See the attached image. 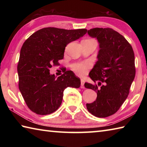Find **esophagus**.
<instances>
[{
	"label": "esophagus",
	"mask_w": 147,
	"mask_h": 147,
	"mask_svg": "<svg viewBox=\"0 0 147 147\" xmlns=\"http://www.w3.org/2000/svg\"><path fill=\"white\" fill-rule=\"evenodd\" d=\"M81 88H84V80L83 79H81V86H80Z\"/></svg>",
	"instance_id": "34e87169"
}]
</instances>
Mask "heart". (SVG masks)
I'll return each instance as SVG.
<instances>
[{"label": "heart", "mask_w": 147, "mask_h": 147, "mask_svg": "<svg viewBox=\"0 0 147 147\" xmlns=\"http://www.w3.org/2000/svg\"><path fill=\"white\" fill-rule=\"evenodd\" d=\"M84 40L88 41H95L93 39H86ZM73 69L77 73L79 74H84L86 73V69L89 67V65L88 63H74L73 65Z\"/></svg>", "instance_id": "b5f03b06"}]
</instances>
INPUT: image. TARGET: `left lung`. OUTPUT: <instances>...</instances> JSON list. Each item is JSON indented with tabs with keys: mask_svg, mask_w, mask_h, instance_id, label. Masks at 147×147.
<instances>
[{
	"mask_svg": "<svg viewBox=\"0 0 147 147\" xmlns=\"http://www.w3.org/2000/svg\"><path fill=\"white\" fill-rule=\"evenodd\" d=\"M99 43L98 61L89 76L94 84L85 88L96 92L95 101L86 104L89 113L97 117L115 113L124 103L136 75L132 47L119 32L109 28H94L88 31Z\"/></svg>",
	"mask_w": 147,
	"mask_h": 147,
	"instance_id": "8db88e82",
	"label": "left lung"
}]
</instances>
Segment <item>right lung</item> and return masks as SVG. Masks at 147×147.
I'll return each mask as SVG.
<instances>
[{
	"instance_id": "add662e5",
	"label": "right lung",
	"mask_w": 147,
	"mask_h": 147,
	"mask_svg": "<svg viewBox=\"0 0 147 147\" xmlns=\"http://www.w3.org/2000/svg\"><path fill=\"white\" fill-rule=\"evenodd\" d=\"M87 31L48 27L34 32L23 43L17 65L19 88L33 112L41 115L54 112L61 105L65 89L80 88V79L73 71L56 78L49 69L52 65H59L65 47Z\"/></svg>"
}]
</instances>
